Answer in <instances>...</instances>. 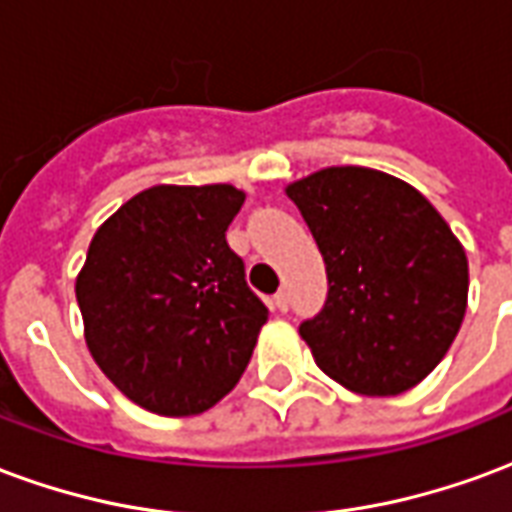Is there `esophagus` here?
Segmentation results:
<instances>
[{
  "label": "esophagus",
  "mask_w": 512,
  "mask_h": 512,
  "mask_svg": "<svg viewBox=\"0 0 512 512\" xmlns=\"http://www.w3.org/2000/svg\"><path fill=\"white\" fill-rule=\"evenodd\" d=\"M274 307H277L279 312H288V307H290L288 290H279V293H274Z\"/></svg>",
  "instance_id": "34e87169"
}]
</instances>
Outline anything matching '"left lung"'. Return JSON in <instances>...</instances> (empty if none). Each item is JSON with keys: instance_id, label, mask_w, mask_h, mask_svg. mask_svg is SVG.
Instances as JSON below:
<instances>
[{"instance_id": "obj_1", "label": "left lung", "mask_w": 512, "mask_h": 512, "mask_svg": "<svg viewBox=\"0 0 512 512\" xmlns=\"http://www.w3.org/2000/svg\"><path fill=\"white\" fill-rule=\"evenodd\" d=\"M288 197L326 263L323 310L299 326L323 373L359 395H400L450 351L469 263L414 186L367 167H329Z\"/></svg>"}]
</instances>
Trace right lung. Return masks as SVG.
Instances as JSON below:
<instances>
[{"instance_id":"add662e5","label":"right lung","mask_w":512,"mask_h":512,"mask_svg":"<svg viewBox=\"0 0 512 512\" xmlns=\"http://www.w3.org/2000/svg\"><path fill=\"white\" fill-rule=\"evenodd\" d=\"M244 191L153 186L90 241L76 301L95 365L136 406L191 417L244 376L268 307L246 285L227 227Z\"/></svg>"}]
</instances>
